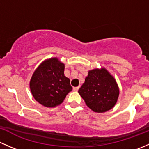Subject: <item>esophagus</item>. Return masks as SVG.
Masks as SVG:
<instances>
[{
	"label": "esophagus",
	"mask_w": 149,
	"mask_h": 149,
	"mask_svg": "<svg viewBox=\"0 0 149 149\" xmlns=\"http://www.w3.org/2000/svg\"><path fill=\"white\" fill-rule=\"evenodd\" d=\"M79 87H73V90H74V91H78V90H79Z\"/></svg>",
	"instance_id": "obj_1"
}]
</instances>
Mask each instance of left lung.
Listing matches in <instances>:
<instances>
[{
    "instance_id": "left-lung-1",
    "label": "left lung",
    "mask_w": 149,
    "mask_h": 149,
    "mask_svg": "<svg viewBox=\"0 0 149 149\" xmlns=\"http://www.w3.org/2000/svg\"><path fill=\"white\" fill-rule=\"evenodd\" d=\"M78 93L93 111L104 113L113 108L117 102L119 87L106 69H95L88 72Z\"/></svg>"
}]
</instances>
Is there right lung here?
<instances>
[{
	"label": "right lung",
	"instance_id": "obj_1",
	"mask_svg": "<svg viewBox=\"0 0 149 149\" xmlns=\"http://www.w3.org/2000/svg\"><path fill=\"white\" fill-rule=\"evenodd\" d=\"M64 64L56 57L44 61L36 68L30 80L32 95L47 108L60 105L72 91L69 78L64 76Z\"/></svg>",
	"mask_w": 149,
	"mask_h": 149
}]
</instances>
